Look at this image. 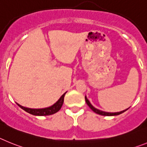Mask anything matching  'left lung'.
Listing matches in <instances>:
<instances>
[{"instance_id":"8db88e82","label":"left lung","mask_w":147,"mask_h":147,"mask_svg":"<svg viewBox=\"0 0 147 147\" xmlns=\"http://www.w3.org/2000/svg\"><path fill=\"white\" fill-rule=\"evenodd\" d=\"M85 100H86V102L87 105H88V107H89V108H91V109H92V111L94 112V113H97V114H99V115H102V116H116V115H119V114H121V113H124V112L126 111L128 109L127 108V109L124 110V111H122L116 112V113H109V112H105V111H100V110H99V109H96V108H94V107L93 105L91 104V103H90V102L88 101V100L87 99L86 96H85Z\"/></svg>"}]
</instances>
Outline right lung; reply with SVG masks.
I'll return each instance as SVG.
<instances>
[{"label": "right lung", "instance_id": "obj_1", "mask_svg": "<svg viewBox=\"0 0 147 147\" xmlns=\"http://www.w3.org/2000/svg\"><path fill=\"white\" fill-rule=\"evenodd\" d=\"M67 92L61 96L59 100H58L55 104H53L51 106L48 107V108H39V109H34V108H26V107H23L22 105H19L20 107L22 108V110H24L25 111L28 112V113H31V114L34 115V116H49V115H52L53 113H55L56 112H58L59 110L61 108L63 103H64V95Z\"/></svg>", "mask_w": 147, "mask_h": 147}]
</instances>
